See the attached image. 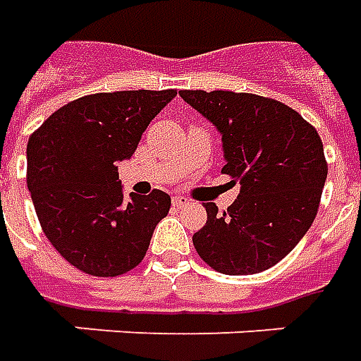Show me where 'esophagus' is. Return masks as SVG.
Instances as JSON below:
<instances>
[{
  "instance_id": "1",
  "label": "esophagus",
  "mask_w": 361,
  "mask_h": 361,
  "mask_svg": "<svg viewBox=\"0 0 361 361\" xmlns=\"http://www.w3.org/2000/svg\"><path fill=\"white\" fill-rule=\"evenodd\" d=\"M190 202H188V198H185V196H173V206L175 208H186Z\"/></svg>"
}]
</instances>
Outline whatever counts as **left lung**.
<instances>
[{
	"instance_id": "1",
	"label": "left lung",
	"mask_w": 361,
	"mask_h": 361,
	"mask_svg": "<svg viewBox=\"0 0 361 361\" xmlns=\"http://www.w3.org/2000/svg\"><path fill=\"white\" fill-rule=\"evenodd\" d=\"M221 134V173L239 183L224 214L204 202L206 226L192 235L196 252L229 276L257 274L290 255L313 224L326 180L323 142L288 104L233 91H180Z\"/></svg>"
}]
</instances>
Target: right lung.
Masks as SVG:
<instances>
[{
    "label": "right lung",
    "instance_id": "1",
    "mask_svg": "<svg viewBox=\"0 0 361 361\" xmlns=\"http://www.w3.org/2000/svg\"><path fill=\"white\" fill-rule=\"evenodd\" d=\"M167 91L94 93L44 120L27 145V186L42 231L70 264L112 278L144 260L171 196L122 192L118 163L130 159Z\"/></svg>",
    "mask_w": 361,
    "mask_h": 361
}]
</instances>
